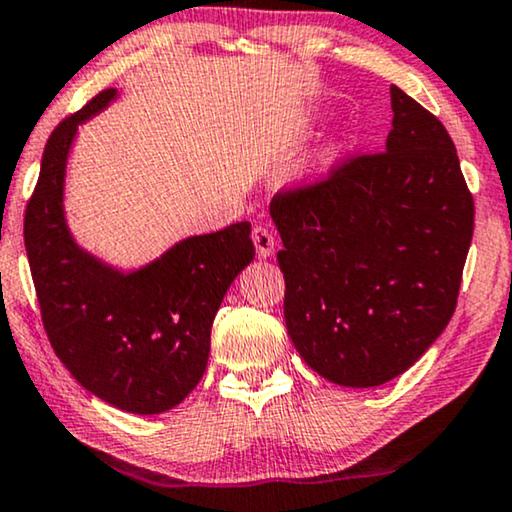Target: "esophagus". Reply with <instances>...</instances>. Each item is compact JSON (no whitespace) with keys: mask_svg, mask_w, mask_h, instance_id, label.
I'll use <instances>...</instances> for the list:
<instances>
[{"mask_svg":"<svg viewBox=\"0 0 512 512\" xmlns=\"http://www.w3.org/2000/svg\"><path fill=\"white\" fill-rule=\"evenodd\" d=\"M251 240H254L256 254L261 258L275 254V235H272V230L265 223H256L254 230H251Z\"/></svg>","mask_w":512,"mask_h":512,"instance_id":"obj_1","label":"esophagus"}]
</instances>
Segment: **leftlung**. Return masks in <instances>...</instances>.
Masks as SVG:
<instances>
[{"label":"left lung","mask_w":512,"mask_h":512,"mask_svg":"<svg viewBox=\"0 0 512 512\" xmlns=\"http://www.w3.org/2000/svg\"><path fill=\"white\" fill-rule=\"evenodd\" d=\"M391 109L387 149L342 158L270 202L286 331L342 387L394 380L436 342L473 237V195L445 125L398 86Z\"/></svg>","instance_id":"left-lung-1"}]
</instances>
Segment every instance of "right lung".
I'll return each instance as SVG.
<instances>
[{
    "label": "right lung",
    "instance_id": "add662e5",
    "mask_svg": "<svg viewBox=\"0 0 512 512\" xmlns=\"http://www.w3.org/2000/svg\"><path fill=\"white\" fill-rule=\"evenodd\" d=\"M114 97L102 90L48 137L25 249L46 335L74 380L114 408L156 415L200 382L221 300L256 251L249 221L188 237L130 275L76 247L62 214L67 153L79 123Z\"/></svg>",
    "mask_w": 512,
    "mask_h": 512
}]
</instances>
